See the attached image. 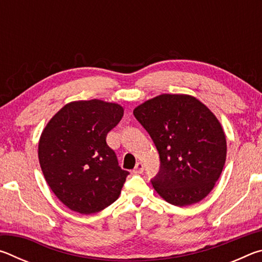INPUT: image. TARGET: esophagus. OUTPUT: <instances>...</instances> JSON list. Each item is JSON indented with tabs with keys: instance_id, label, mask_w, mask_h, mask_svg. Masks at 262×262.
Returning a JSON list of instances; mask_svg holds the SVG:
<instances>
[{
	"instance_id": "1",
	"label": "esophagus",
	"mask_w": 262,
	"mask_h": 262,
	"mask_svg": "<svg viewBox=\"0 0 262 262\" xmlns=\"http://www.w3.org/2000/svg\"><path fill=\"white\" fill-rule=\"evenodd\" d=\"M143 171H144L143 164H142L141 162H137L135 167H134V170H133V173H134V174H140V173H142V172H143Z\"/></svg>"
}]
</instances>
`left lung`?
Listing matches in <instances>:
<instances>
[{
	"mask_svg": "<svg viewBox=\"0 0 262 262\" xmlns=\"http://www.w3.org/2000/svg\"><path fill=\"white\" fill-rule=\"evenodd\" d=\"M134 115L161 158L151 179L155 190L179 207L203 200L227 158V140L214 113L195 97L164 94L137 106Z\"/></svg>",
	"mask_w": 262,
	"mask_h": 262,
	"instance_id": "left-lung-1",
	"label": "left lung"
}]
</instances>
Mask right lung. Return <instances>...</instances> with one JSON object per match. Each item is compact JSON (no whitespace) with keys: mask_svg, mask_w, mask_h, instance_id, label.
<instances>
[{"mask_svg":"<svg viewBox=\"0 0 262 262\" xmlns=\"http://www.w3.org/2000/svg\"><path fill=\"white\" fill-rule=\"evenodd\" d=\"M122 106L99 99L64 105L42 130L38 156L53 193L73 211L90 215L117 200L129 172L106 143Z\"/></svg>","mask_w":262,"mask_h":262,"instance_id":"add662e5","label":"right lung"}]
</instances>
